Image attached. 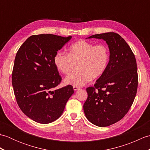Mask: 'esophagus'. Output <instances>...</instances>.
<instances>
[{
  "label": "esophagus",
  "mask_w": 150,
  "mask_h": 150,
  "mask_svg": "<svg viewBox=\"0 0 150 150\" xmlns=\"http://www.w3.org/2000/svg\"><path fill=\"white\" fill-rule=\"evenodd\" d=\"M79 89H80V88L77 87V86H73V90H74V91H77L79 90Z\"/></svg>",
  "instance_id": "esophagus-1"
}]
</instances>
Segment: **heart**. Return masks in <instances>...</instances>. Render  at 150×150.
<instances>
[{"instance_id": "heart-1", "label": "heart", "mask_w": 150, "mask_h": 150, "mask_svg": "<svg viewBox=\"0 0 150 150\" xmlns=\"http://www.w3.org/2000/svg\"><path fill=\"white\" fill-rule=\"evenodd\" d=\"M110 60V51L104 44L95 45L88 41L80 40L72 44L68 53L57 52L54 57V64L59 71L68 75L74 63H78V71L67 76L66 84L81 87L92 79L104 74Z\"/></svg>"}]
</instances>
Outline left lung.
<instances>
[{
	"instance_id": "1",
	"label": "left lung",
	"mask_w": 150,
	"mask_h": 150,
	"mask_svg": "<svg viewBox=\"0 0 150 150\" xmlns=\"http://www.w3.org/2000/svg\"><path fill=\"white\" fill-rule=\"evenodd\" d=\"M91 38L106 41L110 60L94 86L86 88L88 98L83 108L90 122L106 127L122 119L131 108L137 90V67L134 54L119 34H96L88 39Z\"/></svg>"
}]
</instances>
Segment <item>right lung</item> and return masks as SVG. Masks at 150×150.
Masks as SVG:
<instances>
[{
    "label": "right lung",
    "instance_id": "obj_1",
    "mask_svg": "<svg viewBox=\"0 0 150 150\" xmlns=\"http://www.w3.org/2000/svg\"><path fill=\"white\" fill-rule=\"evenodd\" d=\"M71 39L52 34L32 35L16 54L12 72L15 96L22 112L37 122L48 124L59 119L74 93L71 85L55 89L62 78L54 57Z\"/></svg>",
    "mask_w": 150,
    "mask_h": 150
}]
</instances>
